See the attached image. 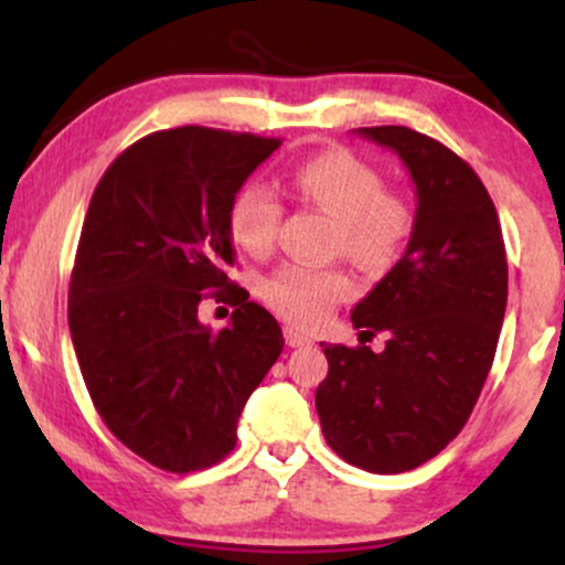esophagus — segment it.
<instances>
[{"label": "esophagus", "mask_w": 565, "mask_h": 565, "mask_svg": "<svg viewBox=\"0 0 565 565\" xmlns=\"http://www.w3.org/2000/svg\"><path fill=\"white\" fill-rule=\"evenodd\" d=\"M284 340H287L289 348H305V345H313V340H310L308 334L300 332V329L295 327H287L284 329Z\"/></svg>", "instance_id": "obj_1"}]
</instances>
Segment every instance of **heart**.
<instances>
[{
	"mask_svg": "<svg viewBox=\"0 0 565 565\" xmlns=\"http://www.w3.org/2000/svg\"><path fill=\"white\" fill-rule=\"evenodd\" d=\"M289 191L337 220V249L364 268L391 265L412 231L406 201L385 191V180L342 148L305 159L289 174ZM284 206L270 188L252 183L236 193L228 206L233 244L252 257L274 249ZM263 297L284 319L316 327L337 302L353 295V278L340 268L287 263L263 281Z\"/></svg>",
	"mask_w": 565,
	"mask_h": 565,
	"instance_id": "obj_1",
	"label": "heart"
}]
</instances>
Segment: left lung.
<instances>
[{
  "label": "left lung",
  "mask_w": 565,
  "mask_h": 565,
  "mask_svg": "<svg viewBox=\"0 0 565 565\" xmlns=\"http://www.w3.org/2000/svg\"><path fill=\"white\" fill-rule=\"evenodd\" d=\"M359 135L398 153L417 210L401 260L350 316L361 334L387 332L385 350L323 345L316 412L345 462L387 476L419 468L468 423L502 332L508 257L468 161L408 127Z\"/></svg>",
  "instance_id": "obj_1"
}]
</instances>
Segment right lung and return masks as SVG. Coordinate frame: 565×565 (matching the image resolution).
Masks as SVG:
<instances>
[{"label":"right lung","instance_id":"right-lung-1","mask_svg":"<svg viewBox=\"0 0 565 565\" xmlns=\"http://www.w3.org/2000/svg\"><path fill=\"white\" fill-rule=\"evenodd\" d=\"M278 146L161 129L119 153L89 201L71 340L103 423L161 470H201L231 454L246 398L281 355V327L225 274L236 263L231 201ZM206 290L239 305L220 333L198 321Z\"/></svg>","mask_w":565,"mask_h":565}]
</instances>
